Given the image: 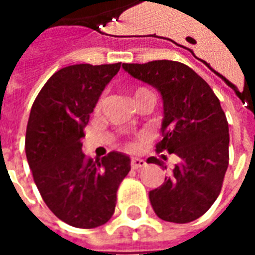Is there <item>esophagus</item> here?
<instances>
[{
	"mask_svg": "<svg viewBox=\"0 0 255 255\" xmlns=\"http://www.w3.org/2000/svg\"><path fill=\"white\" fill-rule=\"evenodd\" d=\"M144 165H146V161L142 160V158H136V157L131 158V168L132 169H140Z\"/></svg>",
	"mask_w": 255,
	"mask_h": 255,
	"instance_id": "34e87169",
	"label": "esophagus"
}]
</instances>
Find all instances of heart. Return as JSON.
<instances>
[{
    "label": "heart",
    "instance_id": "1",
    "mask_svg": "<svg viewBox=\"0 0 255 255\" xmlns=\"http://www.w3.org/2000/svg\"><path fill=\"white\" fill-rule=\"evenodd\" d=\"M144 97H154V95H153V93H151L150 90L144 89V87H138V89H135V91H133L132 94L133 102H135V104H136L139 100L144 98ZM102 105H104V97L101 95L100 98H98V101H97V104H95V113H100L101 109H102ZM128 147H132V144L128 143Z\"/></svg>",
    "mask_w": 255,
    "mask_h": 255
}]
</instances>
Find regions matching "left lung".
I'll return each instance as SVG.
<instances>
[{"mask_svg": "<svg viewBox=\"0 0 255 255\" xmlns=\"http://www.w3.org/2000/svg\"><path fill=\"white\" fill-rule=\"evenodd\" d=\"M131 76L154 86L164 101L162 139L157 153L176 154L180 162L160 187L150 191L155 214L169 223L199 219L219 197L230 162L228 122L219 98L186 64L155 60L123 64ZM162 158L166 155L162 154ZM149 164L162 161L150 157Z\"/></svg>", "mask_w": 255, "mask_h": 255, "instance_id": "obj_1", "label": "left lung"}]
</instances>
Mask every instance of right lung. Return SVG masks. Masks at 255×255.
Segmentation results:
<instances>
[{"mask_svg": "<svg viewBox=\"0 0 255 255\" xmlns=\"http://www.w3.org/2000/svg\"><path fill=\"white\" fill-rule=\"evenodd\" d=\"M122 63L69 65L50 76L31 108L25 155L47 208L76 228H95L115 213L129 157L111 151L93 161L82 151L83 129Z\"/></svg>", "mask_w": 255, "mask_h": 255, "instance_id": "add662e5", "label": "right lung"}]
</instances>
